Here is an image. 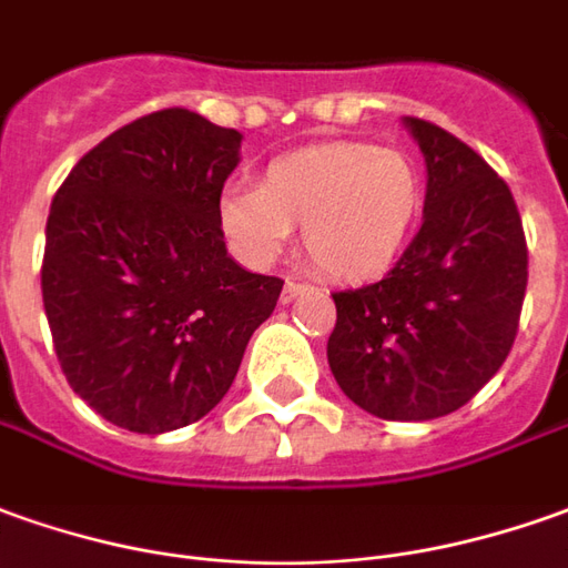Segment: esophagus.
I'll list each match as a JSON object with an SVG mask.
<instances>
[{"label":"esophagus","instance_id":"obj_1","mask_svg":"<svg viewBox=\"0 0 568 568\" xmlns=\"http://www.w3.org/2000/svg\"><path fill=\"white\" fill-rule=\"evenodd\" d=\"M308 291H312V287H308V284H303V281H287V284H284V291H281V303L287 306V303L300 300V296Z\"/></svg>","mask_w":568,"mask_h":568}]
</instances>
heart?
Here are the masks:
<instances>
[{
    "label": "heart",
    "mask_w": 568,
    "mask_h": 568,
    "mask_svg": "<svg viewBox=\"0 0 568 568\" xmlns=\"http://www.w3.org/2000/svg\"><path fill=\"white\" fill-rule=\"evenodd\" d=\"M424 210V179L408 154L358 142L315 144L275 158L260 187L229 185L216 219L246 262L275 260L303 225L308 260L339 281L389 272Z\"/></svg>",
    "instance_id": "heart-1"
}]
</instances>
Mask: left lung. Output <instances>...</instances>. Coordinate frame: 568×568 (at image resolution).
I'll return each instance as SVG.
<instances>
[{"mask_svg": "<svg viewBox=\"0 0 568 568\" xmlns=\"http://www.w3.org/2000/svg\"><path fill=\"white\" fill-rule=\"evenodd\" d=\"M405 126L426 163L424 225L389 275L334 293L327 362L346 396L383 420L467 405L514 346L529 250L514 194L452 132Z\"/></svg>", "mask_w": 568, "mask_h": 568, "instance_id": "left-lung-1", "label": "left lung"}]
</instances>
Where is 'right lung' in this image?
Masks as SVG:
<instances>
[{
  "instance_id": "add662e5",
  "label": "right lung",
  "mask_w": 568,
  "mask_h": 568,
  "mask_svg": "<svg viewBox=\"0 0 568 568\" xmlns=\"http://www.w3.org/2000/svg\"><path fill=\"white\" fill-rule=\"evenodd\" d=\"M241 132L185 108L116 129L70 170L45 225L42 303L73 393L129 433L201 420L284 281L225 250L216 203Z\"/></svg>"
}]
</instances>
